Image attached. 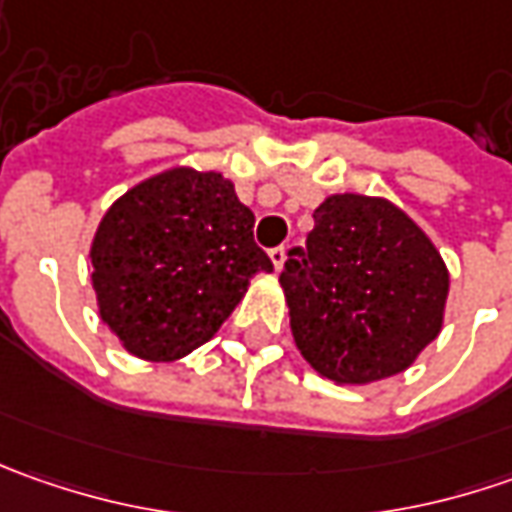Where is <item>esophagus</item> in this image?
<instances>
[{"instance_id": "34e87169", "label": "esophagus", "mask_w": 512, "mask_h": 512, "mask_svg": "<svg viewBox=\"0 0 512 512\" xmlns=\"http://www.w3.org/2000/svg\"><path fill=\"white\" fill-rule=\"evenodd\" d=\"M285 259H287L285 247H273V250H270V262H273V267H276V273L285 267Z\"/></svg>"}]
</instances>
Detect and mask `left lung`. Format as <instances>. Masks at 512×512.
<instances>
[{
	"label": "left lung",
	"mask_w": 512,
	"mask_h": 512,
	"mask_svg": "<svg viewBox=\"0 0 512 512\" xmlns=\"http://www.w3.org/2000/svg\"><path fill=\"white\" fill-rule=\"evenodd\" d=\"M279 285L305 362L330 382L370 384L404 373L442 333L450 273L402 207L333 193Z\"/></svg>",
	"instance_id": "obj_1"
}]
</instances>
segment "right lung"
<instances>
[{
    "instance_id": "add662e5",
    "label": "right lung",
    "mask_w": 512,
    "mask_h": 512,
    "mask_svg": "<svg viewBox=\"0 0 512 512\" xmlns=\"http://www.w3.org/2000/svg\"><path fill=\"white\" fill-rule=\"evenodd\" d=\"M253 213L216 170H162L119 196L90 242L99 319L130 356L176 362L216 336L256 273Z\"/></svg>"
}]
</instances>
